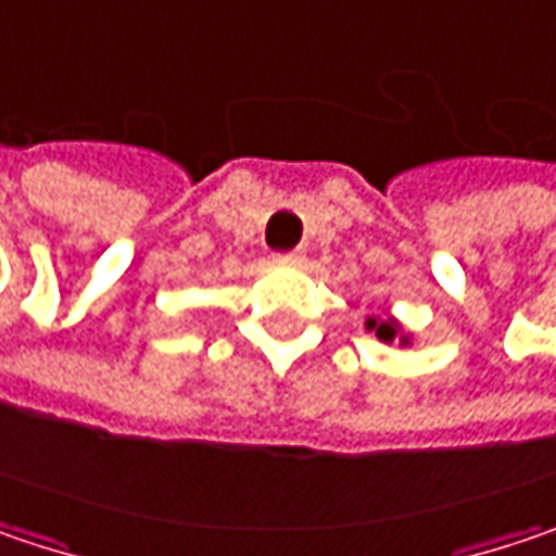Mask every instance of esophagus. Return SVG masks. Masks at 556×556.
Listing matches in <instances>:
<instances>
[{
  "label": "esophagus",
  "instance_id": "34e87169",
  "mask_svg": "<svg viewBox=\"0 0 556 556\" xmlns=\"http://www.w3.org/2000/svg\"><path fill=\"white\" fill-rule=\"evenodd\" d=\"M275 262H278V265H300V262H303V253H300V250H294V253H281V256H275Z\"/></svg>",
  "mask_w": 556,
  "mask_h": 556
}]
</instances>
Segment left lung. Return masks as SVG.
I'll return each instance as SVG.
<instances>
[{
    "label": "left lung",
    "mask_w": 556,
    "mask_h": 556,
    "mask_svg": "<svg viewBox=\"0 0 556 556\" xmlns=\"http://www.w3.org/2000/svg\"><path fill=\"white\" fill-rule=\"evenodd\" d=\"M367 332H374V336L382 341V344H399V348H408L412 344V332H405V326L395 319V316H370L367 323Z\"/></svg>",
    "instance_id": "obj_1"
}]
</instances>
